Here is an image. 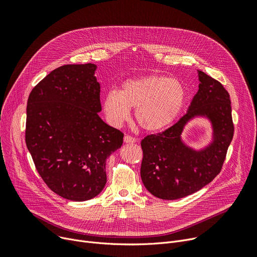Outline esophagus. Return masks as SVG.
Wrapping results in <instances>:
<instances>
[{
	"instance_id": "34e87169",
	"label": "esophagus",
	"mask_w": 257,
	"mask_h": 257,
	"mask_svg": "<svg viewBox=\"0 0 257 257\" xmlns=\"http://www.w3.org/2000/svg\"><path fill=\"white\" fill-rule=\"evenodd\" d=\"M137 139L136 138H133V137H131V136H125L124 137V142L126 143V144H134V143H137Z\"/></svg>"
}]
</instances>
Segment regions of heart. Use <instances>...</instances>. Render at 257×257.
<instances>
[{
    "label": "heart",
    "instance_id": "1",
    "mask_svg": "<svg viewBox=\"0 0 257 257\" xmlns=\"http://www.w3.org/2000/svg\"><path fill=\"white\" fill-rule=\"evenodd\" d=\"M185 99L186 91L179 80L151 75L129 79L119 91H108L103 98V110L111 125L119 126L134 108L139 125L148 132H158L176 119Z\"/></svg>",
    "mask_w": 257,
    "mask_h": 257
}]
</instances>
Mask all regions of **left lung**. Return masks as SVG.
Masks as SVG:
<instances>
[{"label": "left lung", "instance_id": "left-lung-1", "mask_svg": "<svg viewBox=\"0 0 257 257\" xmlns=\"http://www.w3.org/2000/svg\"><path fill=\"white\" fill-rule=\"evenodd\" d=\"M199 89L187 112L176 124L158 134L146 137L141 177L153 196L176 200L192 195L211 182L221 172L233 138L231 102L228 91L215 79L198 71ZM196 117L212 124V142L196 151L181 139L185 125Z\"/></svg>", "mask_w": 257, "mask_h": 257}]
</instances>
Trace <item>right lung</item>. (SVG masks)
I'll list each match as a JSON object with an SVG mask.
<instances>
[{
	"instance_id": "add662e5",
	"label": "right lung",
	"mask_w": 257,
	"mask_h": 257,
	"mask_svg": "<svg viewBox=\"0 0 257 257\" xmlns=\"http://www.w3.org/2000/svg\"><path fill=\"white\" fill-rule=\"evenodd\" d=\"M97 65L65 64L32 89L27 103L26 145L40 177L71 201H86L104 188L106 159L124 134L99 116Z\"/></svg>"
}]
</instances>
